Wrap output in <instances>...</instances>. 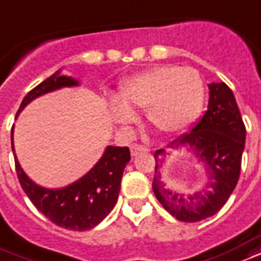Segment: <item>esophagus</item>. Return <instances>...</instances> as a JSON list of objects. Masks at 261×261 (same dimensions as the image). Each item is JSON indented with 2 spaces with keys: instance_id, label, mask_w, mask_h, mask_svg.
Returning <instances> with one entry per match:
<instances>
[{
  "instance_id": "34e87169",
  "label": "esophagus",
  "mask_w": 261,
  "mask_h": 261,
  "mask_svg": "<svg viewBox=\"0 0 261 261\" xmlns=\"http://www.w3.org/2000/svg\"><path fill=\"white\" fill-rule=\"evenodd\" d=\"M149 148L145 145H141V144H134V145H131V155L137 156L142 153V152H148Z\"/></svg>"
}]
</instances>
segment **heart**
I'll list each match as a JSON object with an SVG mask.
<instances>
[{
	"label": "heart",
	"mask_w": 261,
	"mask_h": 261,
	"mask_svg": "<svg viewBox=\"0 0 261 261\" xmlns=\"http://www.w3.org/2000/svg\"><path fill=\"white\" fill-rule=\"evenodd\" d=\"M203 96V82L195 69L163 65L128 79L121 87L123 103L115 102L112 111L116 120L124 125L136 119L133 112L146 111L153 128L174 134L194 123Z\"/></svg>",
	"instance_id": "1"
}]
</instances>
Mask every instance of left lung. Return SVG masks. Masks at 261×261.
Here are the masks:
<instances>
[{
	"label": "left lung",
	"instance_id": "left-lung-1",
	"mask_svg": "<svg viewBox=\"0 0 261 261\" xmlns=\"http://www.w3.org/2000/svg\"><path fill=\"white\" fill-rule=\"evenodd\" d=\"M207 111L190 133L169 144L170 149L190 146L207 166L209 182L194 195L174 192L160 181L159 165L165 149L155 152V178L152 188L160 203L170 214L185 223H196L216 214L238 184L245 148L246 128L232 91L225 83L209 84Z\"/></svg>",
	"mask_w": 261,
	"mask_h": 261
}]
</instances>
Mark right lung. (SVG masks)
I'll return each mask as SVG.
<instances>
[{"mask_svg": "<svg viewBox=\"0 0 261 261\" xmlns=\"http://www.w3.org/2000/svg\"><path fill=\"white\" fill-rule=\"evenodd\" d=\"M77 84L79 83L74 79L61 76L59 71H57L29 91L28 95L23 98L17 113L37 96L62 87ZM11 144L13 145V128L11 130ZM128 162L130 149L127 146H108L99 162L84 177L61 190H47L34 184L24 174L16 158L15 169L24 194L38 212L62 228L88 231L101 223L115 207L120 192L123 170Z\"/></svg>", "mask_w": 261, "mask_h": 261, "instance_id": "add662e5", "label": "right lung"}]
</instances>
